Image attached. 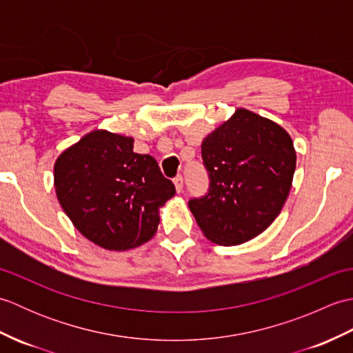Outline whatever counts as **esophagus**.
<instances>
[{
	"instance_id": "obj_1",
	"label": "esophagus",
	"mask_w": 353,
	"mask_h": 353,
	"mask_svg": "<svg viewBox=\"0 0 353 353\" xmlns=\"http://www.w3.org/2000/svg\"><path fill=\"white\" fill-rule=\"evenodd\" d=\"M174 185H176V191L177 192H181L183 190V177H182V174H177L174 177Z\"/></svg>"
}]
</instances>
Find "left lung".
I'll use <instances>...</instances> for the list:
<instances>
[{
    "label": "left lung",
    "mask_w": 353,
    "mask_h": 353,
    "mask_svg": "<svg viewBox=\"0 0 353 353\" xmlns=\"http://www.w3.org/2000/svg\"><path fill=\"white\" fill-rule=\"evenodd\" d=\"M201 159L209 188L188 206L206 238L243 244L274 221L296 170L294 145L281 125L238 109L203 139Z\"/></svg>",
    "instance_id": "left-lung-1"
}]
</instances>
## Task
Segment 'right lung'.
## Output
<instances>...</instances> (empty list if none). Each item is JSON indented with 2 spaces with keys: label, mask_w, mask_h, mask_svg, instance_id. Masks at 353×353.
Returning <instances> with one entry per match:
<instances>
[{
  "label": "right lung",
  "mask_w": 353,
  "mask_h": 353,
  "mask_svg": "<svg viewBox=\"0 0 353 353\" xmlns=\"http://www.w3.org/2000/svg\"><path fill=\"white\" fill-rule=\"evenodd\" d=\"M59 203L89 241L129 250L152 239L157 209L176 194L150 154L133 152V139L106 130L88 133L54 165Z\"/></svg>",
  "instance_id": "add662e5"
}]
</instances>
